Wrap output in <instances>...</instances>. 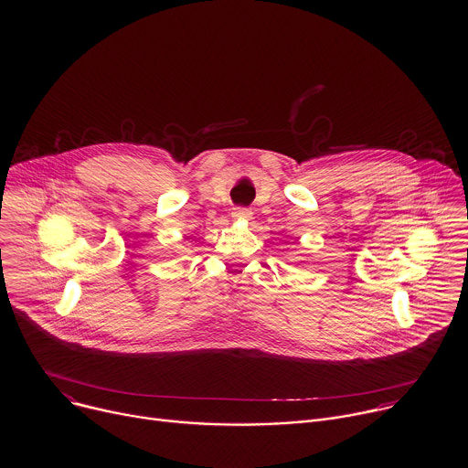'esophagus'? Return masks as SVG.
<instances>
[{
    "instance_id": "1",
    "label": "esophagus",
    "mask_w": 468,
    "mask_h": 468,
    "mask_svg": "<svg viewBox=\"0 0 468 468\" xmlns=\"http://www.w3.org/2000/svg\"><path fill=\"white\" fill-rule=\"evenodd\" d=\"M231 218L237 220H249L252 218V212H250V208H246V207H235L233 212H231Z\"/></svg>"
}]
</instances>
